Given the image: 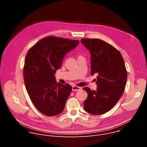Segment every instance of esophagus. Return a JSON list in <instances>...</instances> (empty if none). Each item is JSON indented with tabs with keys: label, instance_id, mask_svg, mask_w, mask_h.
<instances>
[{
	"label": "esophagus",
	"instance_id": "1",
	"mask_svg": "<svg viewBox=\"0 0 147 147\" xmlns=\"http://www.w3.org/2000/svg\"><path fill=\"white\" fill-rule=\"evenodd\" d=\"M81 90V88L77 86H72V91H77Z\"/></svg>",
	"mask_w": 147,
	"mask_h": 147
}]
</instances>
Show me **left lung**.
<instances>
[{"mask_svg":"<svg viewBox=\"0 0 147 147\" xmlns=\"http://www.w3.org/2000/svg\"><path fill=\"white\" fill-rule=\"evenodd\" d=\"M81 42L91 54V74H98L95 91L84 88L88 94L84 107L88 113L102 115L114 107L124 92L127 79L124 61L120 52L105 41L83 38Z\"/></svg>","mask_w":147,"mask_h":147,"instance_id":"left-lung-1","label":"left lung"}]
</instances>
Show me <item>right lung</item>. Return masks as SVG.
<instances>
[{"label": "right lung", "instance_id": "obj_1", "mask_svg": "<svg viewBox=\"0 0 147 147\" xmlns=\"http://www.w3.org/2000/svg\"><path fill=\"white\" fill-rule=\"evenodd\" d=\"M79 44V40L53 36L39 40L28 52L23 70L25 86L36 108L48 116L63 111L72 87L56 81L55 74L65 55Z\"/></svg>", "mask_w": 147, "mask_h": 147}]
</instances>
